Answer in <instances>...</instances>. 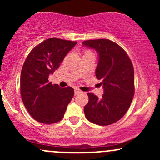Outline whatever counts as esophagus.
Instances as JSON below:
<instances>
[{
  "mask_svg": "<svg viewBox=\"0 0 160 160\" xmlns=\"http://www.w3.org/2000/svg\"><path fill=\"white\" fill-rule=\"evenodd\" d=\"M74 91H75V95H77V94H78V93H81V91H80V90H79L78 88H75V89H74Z\"/></svg>",
  "mask_w": 160,
  "mask_h": 160,
  "instance_id": "1",
  "label": "esophagus"
}]
</instances>
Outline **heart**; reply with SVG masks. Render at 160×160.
Wrapping results in <instances>:
<instances>
[{
  "label": "heart",
  "instance_id": "heart-1",
  "mask_svg": "<svg viewBox=\"0 0 160 160\" xmlns=\"http://www.w3.org/2000/svg\"><path fill=\"white\" fill-rule=\"evenodd\" d=\"M88 52H86V53H88Z\"/></svg>",
  "mask_w": 160,
  "mask_h": 160
}]
</instances>
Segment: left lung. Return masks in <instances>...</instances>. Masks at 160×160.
Wrapping results in <instances>:
<instances>
[{
  "instance_id": "8db88e82",
  "label": "left lung",
  "mask_w": 160,
  "mask_h": 160,
  "mask_svg": "<svg viewBox=\"0 0 160 160\" xmlns=\"http://www.w3.org/2000/svg\"><path fill=\"white\" fill-rule=\"evenodd\" d=\"M83 46L93 49L98 54L96 77L101 80L104 94L101 99L88 93L89 101L84 114L90 122L109 125L125 114L135 93V75L130 58L121 46L108 39L88 40Z\"/></svg>"
}]
</instances>
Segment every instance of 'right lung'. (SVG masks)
Returning a JSON list of instances; mask_svg holds the SVG:
<instances>
[{"mask_svg":"<svg viewBox=\"0 0 160 160\" xmlns=\"http://www.w3.org/2000/svg\"><path fill=\"white\" fill-rule=\"evenodd\" d=\"M77 42L52 38L35 46L25 59L21 72V95L30 115L43 124L63 118L74 94L71 87L61 88L49 81Z\"/></svg>","mask_w":160,"mask_h":160,"instance_id":"right-lung-1","label":"right lung"}]
</instances>
